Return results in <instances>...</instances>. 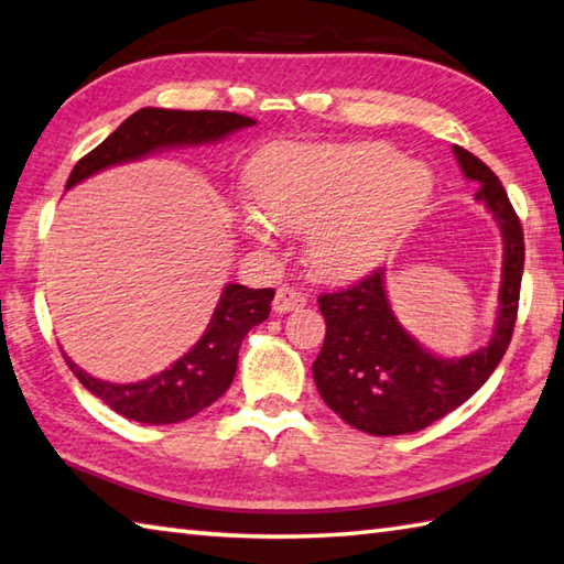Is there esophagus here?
I'll use <instances>...</instances> for the list:
<instances>
[{
    "label": "esophagus",
    "mask_w": 564,
    "mask_h": 564,
    "mask_svg": "<svg viewBox=\"0 0 564 564\" xmlns=\"http://www.w3.org/2000/svg\"><path fill=\"white\" fill-rule=\"evenodd\" d=\"M305 305V295L301 291L291 289V285H281L279 291H275V299H273V311L275 313H291V311H299Z\"/></svg>",
    "instance_id": "1"
}]
</instances>
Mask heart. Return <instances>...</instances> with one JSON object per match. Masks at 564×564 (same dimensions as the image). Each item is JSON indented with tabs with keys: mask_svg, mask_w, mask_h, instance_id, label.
<instances>
[{
	"mask_svg": "<svg viewBox=\"0 0 564 564\" xmlns=\"http://www.w3.org/2000/svg\"><path fill=\"white\" fill-rule=\"evenodd\" d=\"M251 197L261 217L243 221L259 243L271 227L311 234V261L327 279H355L380 265L434 192L419 162H404L382 142L271 145L253 160Z\"/></svg>",
	"mask_w": 564,
	"mask_h": 564,
	"instance_id": "obj_1",
	"label": "heart"
}]
</instances>
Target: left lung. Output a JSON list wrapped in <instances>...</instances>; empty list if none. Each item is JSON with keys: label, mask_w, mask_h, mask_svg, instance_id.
<instances>
[{"label": "left lung", "mask_w": 564, "mask_h": 564, "mask_svg": "<svg viewBox=\"0 0 564 564\" xmlns=\"http://www.w3.org/2000/svg\"><path fill=\"white\" fill-rule=\"evenodd\" d=\"M460 172L480 184L503 237L498 315L488 345L464 357H442L409 335L389 305L384 269L337 293H323L325 343L313 362L323 402L355 429L372 436L422 432L454 412L488 380L510 345L518 315L525 243L518 214L500 180L468 150L454 145Z\"/></svg>", "instance_id": "obj_1"}]
</instances>
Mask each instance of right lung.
Listing matches in <instances>:
<instances>
[{
  "mask_svg": "<svg viewBox=\"0 0 564 564\" xmlns=\"http://www.w3.org/2000/svg\"><path fill=\"white\" fill-rule=\"evenodd\" d=\"M256 126L253 118L224 110H167L140 108L122 120L116 132L76 162L66 189L88 180L100 170L135 162L170 148H189L219 142L231 132ZM273 289H247L241 283H227L214 308L207 330L167 370L142 382L116 384L90 377L66 357L70 372L78 377L90 394L140 424H177L199 414L227 392L237 375L239 347L253 325L263 323L271 313Z\"/></svg>",
  "mask_w": 564,
  "mask_h": 564,
  "instance_id": "1",
  "label": "right lung"
}]
</instances>
